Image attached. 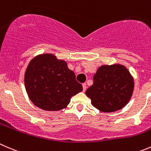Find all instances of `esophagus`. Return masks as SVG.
Returning <instances> with one entry per match:
<instances>
[{"instance_id":"34e87169","label":"esophagus","mask_w":151,"mask_h":151,"mask_svg":"<svg viewBox=\"0 0 151 151\" xmlns=\"http://www.w3.org/2000/svg\"><path fill=\"white\" fill-rule=\"evenodd\" d=\"M86 89V84L84 83H83V92H85Z\"/></svg>"}]
</instances>
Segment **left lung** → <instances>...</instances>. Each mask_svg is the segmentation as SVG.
Returning <instances> with one entry per match:
<instances>
[{"label": "left lung", "instance_id": "left-lung-1", "mask_svg": "<svg viewBox=\"0 0 151 151\" xmlns=\"http://www.w3.org/2000/svg\"><path fill=\"white\" fill-rule=\"evenodd\" d=\"M134 90V79L124 66L104 65L93 76V84L86 91L92 106L104 112H112L128 104Z\"/></svg>", "mask_w": 151, "mask_h": 151}]
</instances>
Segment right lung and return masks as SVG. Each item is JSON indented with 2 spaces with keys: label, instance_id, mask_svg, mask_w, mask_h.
Segmentation results:
<instances>
[{
  "label": "right lung",
  "instance_id": "obj_1",
  "mask_svg": "<svg viewBox=\"0 0 151 151\" xmlns=\"http://www.w3.org/2000/svg\"><path fill=\"white\" fill-rule=\"evenodd\" d=\"M25 86L33 104L46 111L65 108L70 98L83 90L66 62L52 54L40 55L31 61L25 73Z\"/></svg>",
  "mask_w": 151,
  "mask_h": 151
}]
</instances>
